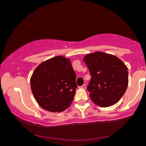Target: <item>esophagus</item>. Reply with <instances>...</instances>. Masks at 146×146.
I'll list each match as a JSON object with an SVG mask.
<instances>
[{"label": "esophagus", "instance_id": "esophagus-1", "mask_svg": "<svg viewBox=\"0 0 146 146\" xmlns=\"http://www.w3.org/2000/svg\"><path fill=\"white\" fill-rule=\"evenodd\" d=\"M80 88H84V89H85L86 88V84H84V85H82L81 86H80Z\"/></svg>", "mask_w": 146, "mask_h": 146}]
</instances>
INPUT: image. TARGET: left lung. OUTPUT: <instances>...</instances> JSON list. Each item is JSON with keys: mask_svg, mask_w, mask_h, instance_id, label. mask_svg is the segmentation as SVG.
I'll use <instances>...</instances> for the list:
<instances>
[{"mask_svg": "<svg viewBox=\"0 0 146 146\" xmlns=\"http://www.w3.org/2000/svg\"><path fill=\"white\" fill-rule=\"evenodd\" d=\"M84 61L92 76L87 89L92 102L102 107L116 104L128 85L126 65L116 56L101 52L87 54Z\"/></svg>", "mask_w": 146, "mask_h": 146, "instance_id": "1", "label": "left lung"}]
</instances>
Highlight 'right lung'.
I'll list each match as a JSON object with an SVG mask.
<instances>
[{
	"mask_svg": "<svg viewBox=\"0 0 146 146\" xmlns=\"http://www.w3.org/2000/svg\"><path fill=\"white\" fill-rule=\"evenodd\" d=\"M76 75L69 59L57 56L42 62L31 78V88L43 109L61 112L70 105L77 88Z\"/></svg>",
	"mask_w": 146,
	"mask_h": 146,
	"instance_id": "obj_1",
	"label": "right lung"
}]
</instances>
